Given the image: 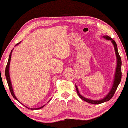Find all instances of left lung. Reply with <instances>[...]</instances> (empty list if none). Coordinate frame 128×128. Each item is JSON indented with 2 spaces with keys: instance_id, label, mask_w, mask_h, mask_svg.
<instances>
[{
  "instance_id": "1",
  "label": "left lung",
  "mask_w": 128,
  "mask_h": 128,
  "mask_svg": "<svg viewBox=\"0 0 128 128\" xmlns=\"http://www.w3.org/2000/svg\"><path fill=\"white\" fill-rule=\"evenodd\" d=\"M104 37L108 40H111L112 43L114 44V50H115V53L117 57V59H118V60H117V62H118V63H117V67L116 69L115 76H114V82L113 86H112V88H111V91H110V92L108 93L107 96H106L104 99H102V100H90V99H88V98H86L85 97L82 96V95H80L78 92V88L77 86H76V88L77 94L80 98H81L82 100L86 102L89 103L91 104H100V103L105 102L108 101L110 100L112 97H113L114 93H115L116 90H117V88H118L119 84H120V82L121 81V76H122V73H121V59L120 56L119 55L118 50V46H117L116 43L115 41H114V40H112V39L111 37H110V36H104Z\"/></svg>"
}]
</instances>
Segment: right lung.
<instances>
[{
  "label": "right lung",
  "mask_w": 128,
  "mask_h": 128,
  "mask_svg": "<svg viewBox=\"0 0 128 128\" xmlns=\"http://www.w3.org/2000/svg\"><path fill=\"white\" fill-rule=\"evenodd\" d=\"M20 42H19L18 43H17V44H18L20 43ZM16 44V45H17ZM12 50L11 51L10 53V55L9 56V58H8V62H7V66H6V70H5V74H6V79H7V83H8V87H9L10 88V92L11 93L12 95L13 96V97L14 99H16V100L19 102L18 99H17V98L15 96L14 94V91H13V88L12 87V84H11V82H10V73H9V67H10V58H11V55H12ZM45 105H44L42 107H40V108H30V110H39V109H40V108H42V107H44Z\"/></svg>",
  "instance_id": "add662e5"
}]
</instances>
